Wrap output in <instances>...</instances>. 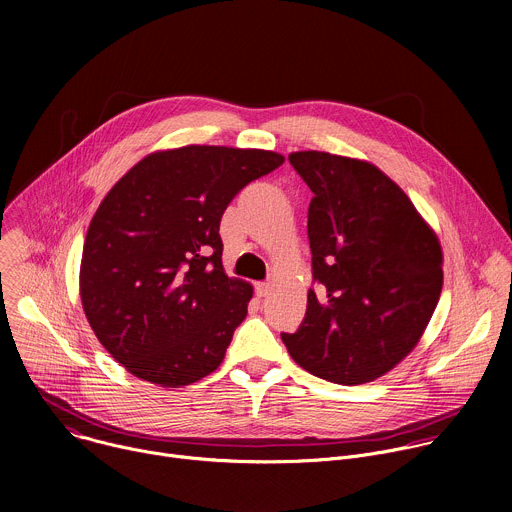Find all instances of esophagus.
I'll return each mask as SVG.
<instances>
[{
    "label": "esophagus",
    "instance_id": "esophagus-1",
    "mask_svg": "<svg viewBox=\"0 0 512 512\" xmlns=\"http://www.w3.org/2000/svg\"><path fill=\"white\" fill-rule=\"evenodd\" d=\"M271 291V285L269 283H265V281H259V283H255V294H257V298H265L267 294Z\"/></svg>",
    "mask_w": 512,
    "mask_h": 512
}]
</instances>
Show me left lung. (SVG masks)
<instances>
[{"label": "left lung", "mask_w": 512, "mask_h": 512, "mask_svg": "<svg viewBox=\"0 0 512 512\" xmlns=\"http://www.w3.org/2000/svg\"><path fill=\"white\" fill-rule=\"evenodd\" d=\"M314 192L308 239L316 289L281 340L302 369L362 385L419 342L444 285L442 247L407 194L377 166L326 152L289 154Z\"/></svg>", "instance_id": "8db88e82"}]
</instances>
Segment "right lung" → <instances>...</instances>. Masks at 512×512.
<instances>
[{"label": "right lung", "mask_w": 512, "mask_h": 512, "mask_svg": "<svg viewBox=\"0 0 512 512\" xmlns=\"http://www.w3.org/2000/svg\"><path fill=\"white\" fill-rule=\"evenodd\" d=\"M283 156L186 145L145 156L87 231L81 300L105 350L137 379L184 387L223 362L253 287L223 269L229 202Z\"/></svg>", "instance_id": "right-lung-1"}]
</instances>
